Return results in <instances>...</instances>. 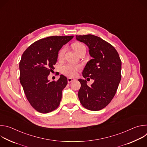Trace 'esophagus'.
<instances>
[{
	"mask_svg": "<svg viewBox=\"0 0 147 147\" xmlns=\"http://www.w3.org/2000/svg\"><path fill=\"white\" fill-rule=\"evenodd\" d=\"M74 80H75L74 78H70V77H69V78H67V82H68V83H70V82H71L72 81H74Z\"/></svg>",
	"mask_w": 147,
	"mask_h": 147,
	"instance_id": "obj_1",
	"label": "esophagus"
}]
</instances>
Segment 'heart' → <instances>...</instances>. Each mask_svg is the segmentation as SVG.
Wrapping results in <instances>:
<instances>
[{
  "instance_id": "heart-1",
  "label": "heart",
  "mask_w": 147,
  "mask_h": 147,
  "mask_svg": "<svg viewBox=\"0 0 147 147\" xmlns=\"http://www.w3.org/2000/svg\"><path fill=\"white\" fill-rule=\"evenodd\" d=\"M72 47L74 51L78 53L81 49L86 48L85 46L80 42H75L72 45ZM66 50V47H63L59 52L58 57L59 59H62L64 57L65 52ZM80 69V66H74L72 65H66L62 66L61 68V71L63 74H64L69 77H74L77 74V71Z\"/></svg>"
}]
</instances>
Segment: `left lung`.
I'll list each match as a JSON object with an SVG mask.
<instances>
[{
	"label": "left lung",
	"instance_id": "8db88e82",
	"mask_svg": "<svg viewBox=\"0 0 147 147\" xmlns=\"http://www.w3.org/2000/svg\"><path fill=\"white\" fill-rule=\"evenodd\" d=\"M76 39L88 46L92 57L84 69L82 76L94 80L89 87L86 80L78 79L81 83L78 98L85 108L93 111L101 110L111 102L120 82V58L112 45L97 36L76 35Z\"/></svg>",
	"mask_w": 147,
	"mask_h": 147
}]
</instances>
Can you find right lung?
Masks as SVG:
<instances>
[{
	"mask_svg": "<svg viewBox=\"0 0 147 147\" xmlns=\"http://www.w3.org/2000/svg\"><path fill=\"white\" fill-rule=\"evenodd\" d=\"M73 36H52L31 44L23 53L19 64L20 80L31 105L38 112L47 113L59 106L62 90L67 84L63 75L56 81L48 76L55 69L58 52Z\"/></svg>",
	"mask_w": 147,
	"mask_h": 147,
	"instance_id": "obj_1",
	"label": "right lung"
}]
</instances>
